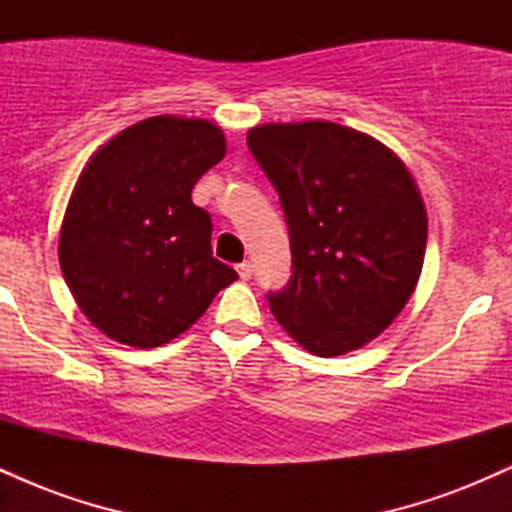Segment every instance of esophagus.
<instances>
[{"label": "esophagus", "instance_id": "34e87169", "mask_svg": "<svg viewBox=\"0 0 512 512\" xmlns=\"http://www.w3.org/2000/svg\"><path fill=\"white\" fill-rule=\"evenodd\" d=\"M236 269H238L240 279H243V281H248V279H252V264H250V262H240Z\"/></svg>", "mask_w": 512, "mask_h": 512}]
</instances>
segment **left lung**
Returning <instances> with one entry per match:
<instances>
[{
  "label": "left lung",
  "mask_w": 512,
  "mask_h": 512,
  "mask_svg": "<svg viewBox=\"0 0 512 512\" xmlns=\"http://www.w3.org/2000/svg\"><path fill=\"white\" fill-rule=\"evenodd\" d=\"M248 149L279 195L291 279L267 293L279 325L315 356L361 349L416 289L426 209L387 146L334 122L262 125Z\"/></svg>",
  "instance_id": "obj_1"
}]
</instances>
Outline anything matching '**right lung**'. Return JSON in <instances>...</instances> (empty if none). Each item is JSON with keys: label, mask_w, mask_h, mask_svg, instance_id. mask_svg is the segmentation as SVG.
Here are the masks:
<instances>
[{"label": "right lung", "mask_w": 512, "mask_h": 512, "mask_svg": "<svg viewBox=\"0 0 512 512\" xmlns=\"http://www.w3.org/2000/svg\"><path fill=\"white\" fill-rule=\"evenodd\" d=\"M223 154L216 125L158 115L110 139L76 180L60 231L62 274L115 342L168 344L238 279L211 252V216L192 204V187Z\"/></svg>", "instance_id": "obj_1"}]
</instances>
